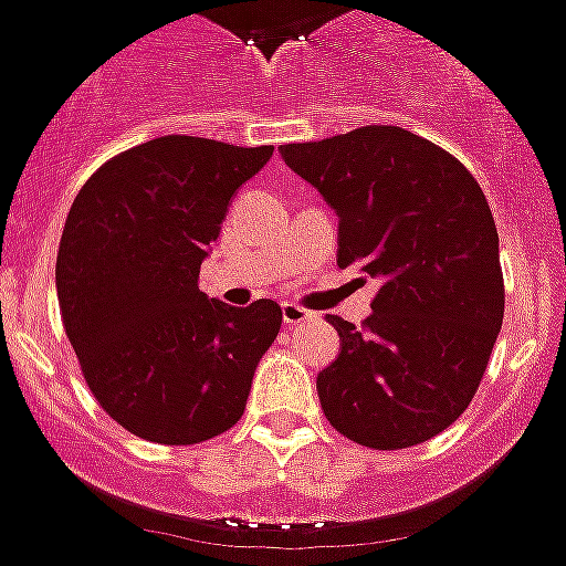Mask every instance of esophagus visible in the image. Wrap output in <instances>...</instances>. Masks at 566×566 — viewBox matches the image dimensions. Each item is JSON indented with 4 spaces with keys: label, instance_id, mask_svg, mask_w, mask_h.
Segmentation results:
<instances>
[{
    "label": "esophagus",
    "instance_id": "1",
    "mask_svg": "<svg viewBox=\"0 0 566 566\" xmlns=\"http://www.w3.org/2000/svg\"><path fill=\"white\" fill-rule=\"evenodd\" d=\"M307 316H311V314H307L305 307L293 305V302H287V305H282V319H284V325H298V323H305Z\"/></svg>",
    "mask_w": 566,
    "mask_h": 566
}]
</instances>
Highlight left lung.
<instances>
[{
	"label": "left lung",
	"instance_id": "left-lung-1",
	"mask_svg": "<svg viewBox=\"0 0 566 566\" xmlns=\"http://www.w3.org/2000/svg\"><path fill=\"white\" fill-rule=\"evenodd\" d=\"M282 156L337 211L339 268L380 282L363 328L325 316L343 343L316 378L325 418L375 450L433 439L480 389L506 307L480 182L453 154L387 124Z\"/></svg>",
	"mask_w": 566,
	"mask_h": 566
}]
</instances>
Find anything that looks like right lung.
<instances>
[{
	"mask_svg": "<svg viewBox=\"0 0 566 566\" xmlns=\"http://www.w3.org/2000/svg\"><path fill=\"white\" fill-rule=\"evenodd\" d=\"M270 145L163 136L104 163L77 191L57 247V302L95 401L156 444L227 433L247 407L282 307H229L200 287L238 188Z\"/></svg>",
	"mask_w": 566,
	"mask_h": 566,
	"instance_id": "obj_1",
	"label": "right lung"
}]
</instances>
